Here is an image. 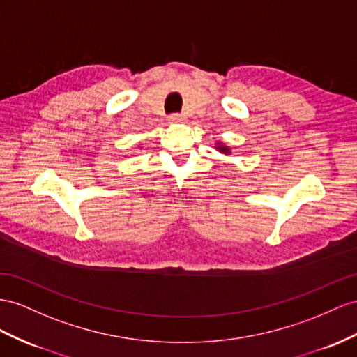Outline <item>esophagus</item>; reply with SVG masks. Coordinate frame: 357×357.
Instances as JSON below:
<instances>
[{
    "label": "esophagus",
    "mask_w": 357,
    "mask_h": 357,
    "mask_svg": "<svg viewBox=\"0 0 357 357\" xmlns=\"http://www.w3.org/2000/svg\"><path fill=\"white\" fill-rule=\"evenodd\" d=\"M187 121V117L184 116V114H172L170 117H169V122L170 123H173V125H176V123H184Z\"/></svg>",
    "instance_id": "1"
}]
</instances>
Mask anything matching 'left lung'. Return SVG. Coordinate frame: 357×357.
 Segmentation results:
<instances>
[{
    "instance_id": "left-lung-1",
    "label": "left lung",
    "mask_w": 357,
    "mask_h": 357,
    "mask_svg": "<svg viewBox=\"0 0 357 357\" xmlns=\"http://www.w3.org/2000/svg\"><path fill=\"white\" fill-rule=\"evenodd\" d=\"M215 151H218L220 153H223L225 157H229V155L232 153V151H231L229 146H226L223 142H217V143H215Z\"/></svg>"
}]
</instances>
